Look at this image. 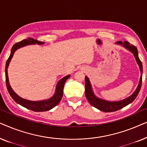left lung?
<instances>
[{"instance_id":"obj_1","label":"left lung","mask_w":147,"mask_h":147,"mask_svg":"<svg viewBox=\"0 0 147 147\" xmlns=\"http://www.w3.org/2000/svg\"><path fill=\"white\" fill-rule=\"evenodd\" d=\"M118 44H120L122 45L124 47H125L126 49L130 50L132 53H133L134 57L136 58V61L140 67V72H141V76H140V82L138 84L137 89L136 90V91L134 92V94L132 96H130V97L126 98L125 100H121V101L118 102H108L105 101V100H100L99 98H96L95 96L94 95L93 92H92L91 85H90V81L88 80V77H85V94L86 97L87 98V100L89 102V103L91 104L92 106H93L94 107L98 108V110H101L102 112H114L116 110H118L121 108H124V106H127L128 104H129L132 102L134 100V99L136 98V96H138V93H139L140 88H141L142 85V62L140 61L139 57L138 56V51L137 48L135 46L130 44L128 41H124V43H122V41H118Z\"/></svg>"}]
</instances>
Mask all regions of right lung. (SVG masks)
Listing matches in <instances>:
<instances>
[{
    "label": "right lung",
    "instance_id": "add662e5",
    "mask_svg": "<svg viewBox=\"0 0 147 147\" xmlns=\"http://www.w3.org/2000/svg\"><path fill=\"white\" fill-rule=\"evenodd\" d=\"M37 43L38 45H42L44 43V42L37 41V40L34 39L33 38H28L27 39H24L23 41L16 43L15 45L13 46L11 49V53L9 57L8 58L7 63H6V67H5V77H6V84H7V88L8 90V92L12 98L17 102V103L19 104L23 107H25L27 109H29L35 112H45L48 111V110H51L57 105L59 102L61 101L62 96H63V86L65 84V82H66L68 78H69V75H68L63 78H62L61 80H59V82L57 83V87H56V91L55 94H54L53 97L50 98V99L43 100V101H39V102H34V101H29V100H25L23 98H21L17 95V94L15 93V92L12 90V88L10 86L9 82V78H8V74H7V68L8 66L9 65L10 61H11V58L13 57V54L15 51L19 48L23 47V46L29 45V44H35Z\"/></svg>",
    "mask_w": 147,
    "mask_h": 147
}]
</instances>
